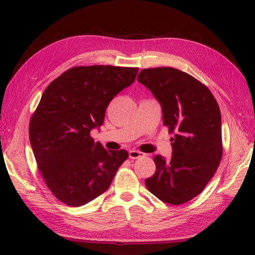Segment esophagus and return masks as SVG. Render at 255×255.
Instances as JSON below:
<instances>
[{
    "label": "esophagus",
    "mask_w": 255,
    "mask_h": 255,
    "mask_svg": "<svg viewBox=\"0 0 255 255\" xmlns=\"http://www.w3.org/2000/svg\"><path fill=\"white\" fill-rule=\"evenodd\" d=\"M144 156V153L141 152V151H138V150H130L129 151V158L130 159H139V158H142Z\"/></svg>",
    "instance_id": "34e87169"
}]
</instances>
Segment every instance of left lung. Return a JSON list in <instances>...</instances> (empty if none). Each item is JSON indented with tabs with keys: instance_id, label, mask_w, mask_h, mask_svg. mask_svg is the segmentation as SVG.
<instances>
[{
	"instance_id": "obj_1",
	"label": "left lung",
	"mask_w": 255,
	"mask_h": 255,
	"mask_svg": "<svg viewBox=\"0 0 255 255\" xmlns=\"http://www.w3.org/2000/svg\"><path fill=\"white\" fill-rule=\"evenodd\" d=\"M137 80L160 102L163 125L174 134L171 161L154 155L145 186L162 202L184 204L203 192L223 158L218 103L205 84L174 68L143 69Z\"/></svg>"
}]
</instances>
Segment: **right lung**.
I'll return each mask as SVG.
<instances>
[{"mask_svg": "<svg viewBox=\"0 0 255 255\" xmlns=\"http://www.w3.org/2000/svg\"><path fill=\"white\" fill-rule=\"evenodd\" d=\"M138 70L73 67L45 90L30 118L29 140L47 187L63 204L79 207L99 197L127 160L126 150H106L91 130L103 124L108 104Z\"/></svg>", "mask_w": 255, "mask_h": 255, "instance_id": "obj_1", "label": "right lung"}]
</instances>
